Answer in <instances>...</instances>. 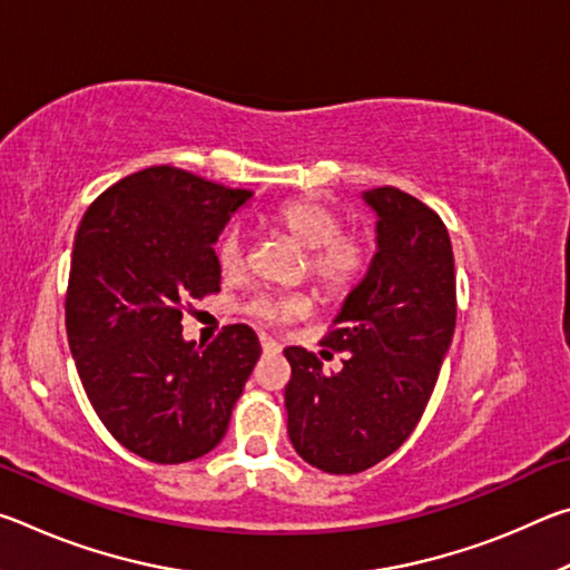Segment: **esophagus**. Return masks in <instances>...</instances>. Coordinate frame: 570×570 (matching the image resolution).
Instances as JSON below:
<instances>
[{
	"mask_svg": "<svg viewBox=\"0 0 570 570\" xmlns=\"http://www.w3.org/2000/svg\"><path fill=\"white\" fill-rule=\"evenodd\" d=\"M262 350H264V354H268V356H276L278 352H282V344L274 342L272 336H262Z\"/></svg>",
	"mask_w": 570,
	"mask_h": 570,
	"instance_id": "esophagus-1",
	"label": "esophagus"
}]
</instances>
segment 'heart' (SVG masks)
Here are the masks:
<instances>
[{
    "instance_id": "heart-1",
    "label": "heart",
    "mask_w": 570,
    "mask_h": 570,
    "mask_svg": "<svg viewBox=\"0 0 570 570\" xmlns=\"http://www.w3.org/2000/svg\"><path fill=\"white\" fill-rule=\"evenodd\" d=\"M268 226L298 248H304V274L324 298L352 294L372 264V238L362 230H344V218L334 206L316 198H294L268 210ZM218 266L238 274L246 266V236L228 228L216 244ZM312 312L306 294H258L248 302V314L264 324L296 322Z\"/></svg>"
}]
</instances>
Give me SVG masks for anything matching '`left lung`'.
Wrapping results in <instances>:
<instances>
[{
  "label": "left lung",
  "instance_id": "1",
  "mask_svg": "<svg viewBox=\"0 0 570 570\" xmlns=\"http://www.w3.org/2000/svg\"><path fill=\"white\" fill-rule=\"evenodd\" d=\"M377 210V254L346 296L322 356L286 346V428L308 465L354 475L400 450L417 428L455 332V258L442 218L394 186L364 193Z\"/></svg>",
  "mask_w": 570,
  "mask_h": 570
}]
</instances>
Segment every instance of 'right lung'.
<instances>
[{
    "instance_id": "obj_1",
    "label": "right lung",
    "mask_w": 570,
    "mask_h": 570,
    "mask_svg": "<svg viewBox=\"0 0 570 570\" xmlns=\"http://www.w3.org/2000/svg\"><path fill=\"white\" fill-rule=\"evenodd\" d=\"M250 190L173 166L110 186L75 234L67 342L110 435L160 465L196 460L228 430L262 344L228 324L208 346L183 342L190 298L220 292L214 244Z\"/></svg>"
}]
</instances>
